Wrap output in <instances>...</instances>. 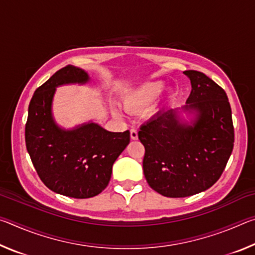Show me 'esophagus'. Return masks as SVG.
Wrapping results in <instances>:
<instances>
[{
  "label": "esophagus",
  "instance_id": "1",
  "mask_svg": "<svg viewBox=\"0 0 255 255\" xmlns=\"http://www.w3.org/2000/svg\"><path fill=\"white\" fill-rule=\"evenodd\" d=\"M130 137L132 140H137L138 139V132L137 130H135V129H131L130 130Z\"/></svg>",
  "mask_w": 255,
  "mask_h": 255
}]
</instances>
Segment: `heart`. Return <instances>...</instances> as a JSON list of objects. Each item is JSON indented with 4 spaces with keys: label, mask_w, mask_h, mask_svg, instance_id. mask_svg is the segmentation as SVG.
<instances>
[{
    "label": "heart",
    "mask_w": 255,
    "mask_h": 255,
    "mask_svg": "<svg viewBox=\"0 0 255 255\" xmlns=\"http://www.w3.org/2000/svg\"><path fill=\"white\" fill-rule=\"evenodd\" d=\"M166 83L162 80H149L129 89L123 96V106L125 110L130 114H137L154 105L155 110H159L167 106L171 101L170 93H163ZM115 112L120 115V110L115 107Z\"/></svg>",
    "instance_id": "obj_1"
}]
</instances>
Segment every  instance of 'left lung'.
I'll return each instance as SVG.
<instances>
[{
    "label": "left lung",
    "instance_id": "left-lung-1",
    "mask_svg": "<svg viewBox=\"0 0 255 255\" xmlns=\"http://www.w3.org/2000/svg\"><path fill=\"white\" fill-rule=\"evenodd\" d=\"M183 74L191 83L185 106L158 112L138 131L145 146V179L170 198L193 196L214 185L234 146L225 91L204 73Z\"/></svg>",
    "mask_w": 255,
    "mask_h": 255
}]
</instances>
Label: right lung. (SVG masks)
<instances>
[{
    "instance_id": "add662e5",
    "label": "right lung",
    "mask_w": 255,
    "mask_h": 255,
    "mask_svg": "<svg viewBox=\"0 0 255 255\" xmlns=\"http://www.w3.org/2000/svg\"><path fill=\"white\" fill-rule=\"evenodd\" d=\"M92 82L88 72L68 65L39 86L30 101L25 146L42 182L59 195L85 199L109 183L112 165L130 141L129 130L114 132L89 122L65 128L54 117L56 89Z\"/></svg>"
}]
</instances>
